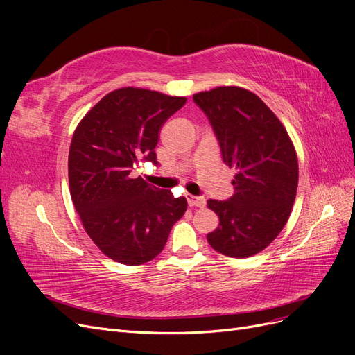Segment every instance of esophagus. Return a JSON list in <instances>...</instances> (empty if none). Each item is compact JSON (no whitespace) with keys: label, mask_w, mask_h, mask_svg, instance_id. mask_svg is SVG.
<instances>
[{"label":"esophagus","mask_w":355,"mask_h":355,"mask_svg":"<svg viewBox=\"0 0 355 355\" xmlns=\"http://www.w3.org/2000/svg\"><path fill=\"white\" fill-rule=\"evenodd\" d=\"M187 200H188V204L191 207H204V204H206V200H204L202 197H196L191 194H187Z\"/></svg>","instance_id":"esophagus-1"}]
</instances>
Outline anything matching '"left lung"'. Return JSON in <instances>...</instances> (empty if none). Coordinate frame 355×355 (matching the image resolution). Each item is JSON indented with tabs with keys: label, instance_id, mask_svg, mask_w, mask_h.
Wrapping results in <instances>:
<instances>
[{
	"label": "left lung",
	"instance_id": "left-lung-1",
	"mask_svg": "<svg viewBox=\"0 0 355 355\" xmlns=\"http://www.w3.org/2000/svg\"><path fill=\"white\" fill-rule=\"evenodd\" d=\"M220 145L223 163L237 170L234 196L209 200L219 227L207 234L214 250L250 257L282 232L296 198L297 155L286 127L261 98L237 85L194 94Z\"/></svg>",
	"mask_w": 355,
	"mask_h": 355
}]
</instances>
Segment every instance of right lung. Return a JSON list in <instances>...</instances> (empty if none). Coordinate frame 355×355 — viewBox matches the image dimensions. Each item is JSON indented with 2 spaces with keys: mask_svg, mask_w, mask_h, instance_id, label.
Returning a JSON list of instances; mask_svg holds the SVG:
<instances>
[{
  "mask_svg": "<svg viewBox=\"0 0 355 355\" xmlns=\"http://www.w3.org/2000/svg\"><path fill=\"white\" fill-rule=\"evenodd\" d=\"M185 103L179 96L121 87L103 96L75 128L68 157L71 198L85 232L115 262L153 261L187 211L185 197L130 176L139 158L158 164L154 149L161 127Z\"/></svg>",
  "mask_w": 355,
  "mask_h": 355,
  "instance_id": "add662e5",
  "label": "right lung"
}]
</instances>
